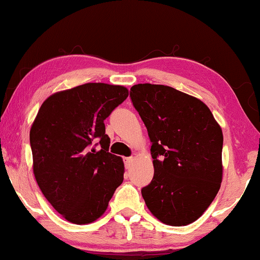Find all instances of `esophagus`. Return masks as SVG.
<instances>
[{"instance_id":"esophagus-1","label":"esophagus","mask_w":260,"mask_h":260,"mask_svg":"<svg viewBox=\"0 0 260 260\" xmlns=\"http://www.w3.org/2000/svg\"><path fill=\"white\" fill-rule=\"evenodd\" d=\"M124 163H125V167L127 169L131 168V166H133L134 163V157H125L124 158Z\"/></svg>"}]
</instances>
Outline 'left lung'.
Wrapping results in <instances>:
<instances>
[{
    "instance_id": "left-lung-1",
    "label": "left lung",
    "mask_w": 260,
    "mask_h": 260,
    "mask_svg": "<svg viewBox=\"0 0 260 260\" xmlns=\"http://www.w3.org/2000/svg\"><path fill=\"white\" fill-rule=\"evenodd\" d=\"M130 97L151 142L154 177L142 188L145 205L166 225H189L221 186V126L204 102L166 85H134Z\"/></svg>"
}]
</instances>
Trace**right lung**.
Returning a JSON list of instances; mask_svg holds the SVG:
<instances>
[{"mask_svg": "<svg viewBox=\"0 0 260 260\" xmlns=\"http://www.w3.org/2000/svg\"><path fill=\"white\" fill-rule=\"evenodd\" d=\"M127 95L120 85L87 83L55 92L39 109L29 133L33 173L67 221H95L123 182V159L109 152L104 119ZM97 140L101 147L95 148Z\"/></svg>", "mask_w": 260, "mask_h": 260, "instance_id": "add662e5", "label": "right lung"}]
</instances>
